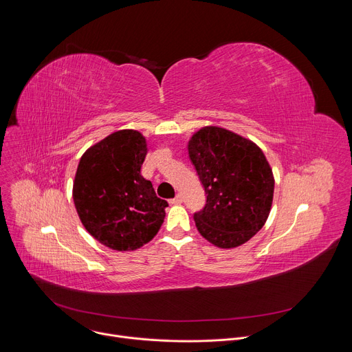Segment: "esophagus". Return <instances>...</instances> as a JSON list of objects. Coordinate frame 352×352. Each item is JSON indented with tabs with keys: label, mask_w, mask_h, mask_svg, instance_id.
<instances>
[{
	"label": "esophagus",
	"mask_w": 352,
	"mask_h": 352,
	"mask_svg": "<svg viewBox=\"0 0 352 352\" xmlns=\"http://www.w3.org/2000/svg\"><path fill=\"white\" fill-rule=\"evenodd\" d=\"M170 204H171V205H179V204H182V196H181V195H177L174 199H170Z\"/></svg>",
	"instance_id": "1"
}]
</instances>
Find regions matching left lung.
Returning <instances> with one entry per match:
<instances>
[{
  "instance_id": "1",
  "label": "left lung",
  "mask_w": 352,
  "mask_h": 352,
  "mask_svg": "<svg viewBox=\"0 0 352 352\" xmlns=\"http://www.w3.org/2000/svg\"><path fill=\"white\" fill-rule=\"evenodd\" d=\"M188 155L208 195L193 214L200 235L221 249L248 242L273 204L274 177L262 148L226 128L204 126L189 139Z\"/></svg>"
}]
</instances>
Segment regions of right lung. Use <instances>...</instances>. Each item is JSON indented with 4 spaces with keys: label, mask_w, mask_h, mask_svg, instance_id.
Returning a JSON list of instances; mask_svg holds the SVG:
<instances>
[{
    "label": "right lung",
    "mask_w": 352,
    "mask_h": 352,
    "mask_svg": "<svg viewBox=\"0 0 352 352\" xmlns=\"http://www.w3.org/2000/svg\"><path fill=\"white\" fill-rule=\"evenodd\" d=\"M147 155L135 129L113 132L90 146L78 164L72 197L86 231L114 250H135L159 232L168 204L140 175Z\"/></svg>",
    "instance_id": "obj_1"
}]
</instances>
